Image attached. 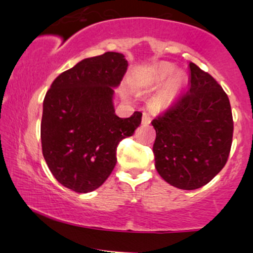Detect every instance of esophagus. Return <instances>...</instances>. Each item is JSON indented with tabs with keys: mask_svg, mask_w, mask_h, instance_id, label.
I'll use <instances>...</instances> for the list:
<instances>
[{
	"mask_svg": "<svg viewBox=\"0 0 253 253\" xmlns=\"http://www.w3.org/2000/svg\"><path fill=\"white\" fill-rule=\"evenodd\" d=\"M150 122H151V119H150V116L146 113H144L143 118H141V124H143V125H150Z\"/></svg>",
	"mask_w": 253,
	"mask_h": 253,
	"instance_id": "34e87169",
	"label": "esophagus"
}]
</instances>
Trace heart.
I'll list each match as a JSON object with an SVG mask.
<instances>
[{"label": "heart", "mask_w": 253, "mask_h": 253, "mask_svg": "<svg viewBox=\"0 0 253 253\" xmlns=\"http://www.w3.org/2000/svg\"><path fill=\"white\" fill-rule=\"evenodd\" d=\"M171 68L169 67H162L157 69L156 73L151 77L150 83L151 84H158V83L163 82V80L170 74ZM176 93V86H169L166 87L165 90H162L161 92H158L156 96L152 98L151 101V107L154 108L157 112H162V110H167L168 108L171 107L173 104L174 98H175Z\"/></svg>", "instance_id": "b5f03b06"}]
</instances>
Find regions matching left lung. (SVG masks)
Segmentation results:
<instances>
[{"label":"left lung","mask_w":253,"mask_h":253,"mask_svg":"<svg viewBox=\"0 0 253 253\" xmlns=\"http://www.w3.org/2000/svg\"><path fill=\"white\" fill-rule=\"evenodd\" d=\"M186 95L151 122L156 131L155 168L180 190H197L217 175L228 158L233 118L226 92L190 62Z\"/></svg>","instance_id":"obj_1"}]
</instances>
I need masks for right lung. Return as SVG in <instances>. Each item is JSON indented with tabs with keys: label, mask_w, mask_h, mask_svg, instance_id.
Segmentation results:
<instances>
[{
	"label": "right lung",
	"mask_w": 253,
	"mask_h": 253,
	"mask_svg": "<svg viewBox=\"0 0 253 253\" xmlns=\"http://www.w3.org/2000/svg\"><path fill=\"white\" fill-rule=\"evenodd\" d=\"M127 67L120 52L84 59L61 73L44 97V160L55 179L74 192L103 185L116 165L118 144L140 125L141 113L121 119L114 108L115 88Z\"/></svg>",
	"instance_id": "right-lung-1"
}]
</instances>
